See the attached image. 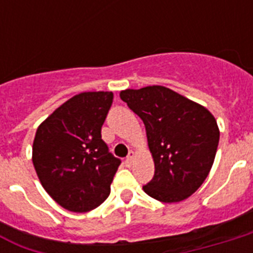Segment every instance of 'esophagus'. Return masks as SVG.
Instances as JSON below:
<instances>
[{"mask_svg": "<svg viewBox=\"0 0 253 253\" xmlns=\"http://www.w3.org/2000/svg\"><path fill=\"white\" fill-rule=\"evenodd\" d=\"M135 159V152L134 151H130V154H128V156L126 158V164H131V163L134 162Z\"/></svg>", "mask_w": 253, "mask_h": 253, "instance_id": "obj_1", "label": "esophagus"}]
</instances>
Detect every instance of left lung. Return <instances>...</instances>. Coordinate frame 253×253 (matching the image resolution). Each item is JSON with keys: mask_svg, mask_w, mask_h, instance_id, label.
<instances>
[{"mask_svg": "<svg viewBox=\"0 0 253 253\" xmlns=\"http://www.w3.org/2000/svg\"><path fill=\"white\" fill-rule=\"evenodd\" d=\"M119 95L146 126L155 174L143 190L166 204L186 200L206 180L215 159V118L206 107L160 85L126 89Z\"/></svg>", "mask_w": 253, "mask_h": 253, "instance_id": "1", "label": "left lung"}]
</instances>
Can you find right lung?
<instances>
[{"label":"right lung","instance_id":"obj_1","mask_svg":"<svg viewBox=\"0 0 253 253\" xmlns=\"http://www.w3.org/2000/svg\"><path fill=\"white\" fill-rule=\"evenodd\" d=\"M113 98L111 91L80 93L38 127L34 167L45 192L69 211H90L110 194L121 160L109 152L101 128Z\"/></svg>","mask_w":253,"mask_h":253}]
</instances>
